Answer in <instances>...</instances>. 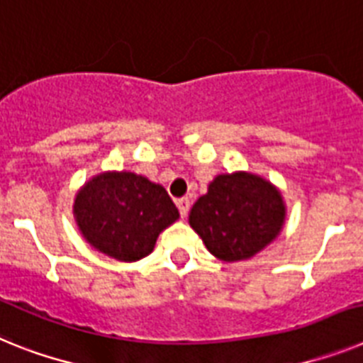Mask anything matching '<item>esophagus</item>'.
I'll use <instances>...</instances> for the list:
<instances>
[{"label": "esophagus", "mask_w": 363, "mask_h": 363, "mask_svg": "<svg viewBox=\"0 0 363 363\" xmlns=\"http://www.w3.org/2000/svg\"><path fill=\"white\" fill-rule=\"evenodd\" d=\"M176 206H178V209H179V215H182V218H185V217H187V213H189V208H191V202H189L187 199H179V200H176Z\"/></svg>", "instance_id": "obj_1"}]
</instances>
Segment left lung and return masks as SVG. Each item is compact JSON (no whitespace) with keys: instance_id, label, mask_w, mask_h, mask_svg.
Listing matches in <instances>:
<instances>
[{"instance_id":"obj_1","label":"left lung","mask_w":363,"mask_h":363,"mask_svg":"<svg viewBox=\"0 0 363 363\" xmlns=\"http://www.w3.org/2000/svg\"><path fill=\"white\" fill-rule=\"evenodd\" d=\"M286 202L277 185L238 170L218 174L189 213V224L220 262L250 259L280 235Z\"/></svg>"}]
</instances>
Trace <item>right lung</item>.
Wrapping results in <instances>:
<instances>
[{"instance_id":"1","label":"right lung","mask_w":363,"mask_h":363,"mask_svg":"<svg viewBox=\"0 0 363 363\" xmlns=\"http://www.w3.org/2000/svg\"><path fill=\"white\" fill-rule=\"evenodd\" d=\"M74 218L92 248L131 263L154 250L160 233L179 213L163 185L128 170H107L77 191Z\"/></svg>"}]
</instances>
